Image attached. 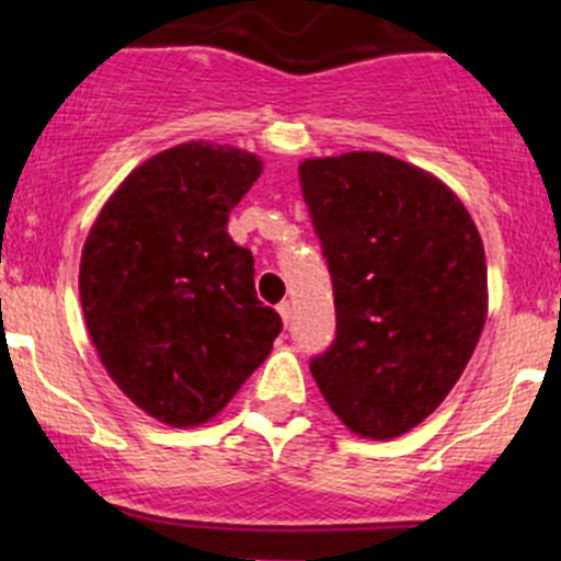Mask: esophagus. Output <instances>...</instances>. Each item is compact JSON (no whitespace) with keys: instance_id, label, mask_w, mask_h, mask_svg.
<instances>
[{"instance_id":"obj_1","label":"esophagus","mask_w":561,"mask_h":561,"mask_svg":"<svg viewBox=\"0 0 561 561\" xmlns=\"http://www.w3.org/2000/svg\"><path fill=\"white\" fill-rule=\"evenodd\" d=\"M277 314H280L284 325L291 323V304H289V300H284V304H277Z\"/></svg>"}]
</instances>
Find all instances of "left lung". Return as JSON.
<instances>
[{
  "label": "left lung",
  "instance_id": "8db88e82",
  "mask_svg": "<svg viewBox=\"0 0 561 561\" xmlns=\"http://www.w3.org/2000/svg\"><path fill=\"white\" fill-rule=\"evenodd\" d=\"M297 173L336 309L311 376L351 433L404 435L447 399L485 325L478 227L438 176L390 153L314 157Z\"/></svg>",
  "mask_w": 561,
  "mask_h": 561
}]
</instances>
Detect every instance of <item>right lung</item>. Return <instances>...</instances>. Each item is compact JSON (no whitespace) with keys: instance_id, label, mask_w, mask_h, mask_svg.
I'll use <instances>...</instances> for the list:
<instances>
[{"instance_id":"1","label":"right lung","mask_w":561,"mask_h":561,"mask_svg":"<svg viewBox=\"0 0 561 561\" xmlns=\"http://www.w3.org/2000/svg\"><path fill=\"white\" fill-rule=\"evenodd\" d=\"M261 157L191 140L134 168L81 252L83 320L103 368L168 427H199L270 356L284 323L227 232Z\"/></svg>"}]
</instances>
